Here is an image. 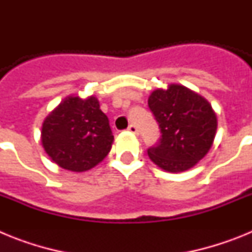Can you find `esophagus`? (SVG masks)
Wrapping results in <instances>:
<instances>
[{
	"mask_svg": "<svg viewBox=\"0 0 252 252\" xmlns=\"http://www.w3.org/2000/svg\"><path fill=\"white\" fill-rule=\"evenodd\" d=\"M127 130H128V131H130V132L135 133V135H137V133H139V130H137V127H136V125H135V124H131V125H128V127H127Z\"/></svg>",
	"mask_w": 252,
	"mask_h": 252,
	"instance_id": "esophagus-1",
	"label": "esophagus"
}]
</instances>
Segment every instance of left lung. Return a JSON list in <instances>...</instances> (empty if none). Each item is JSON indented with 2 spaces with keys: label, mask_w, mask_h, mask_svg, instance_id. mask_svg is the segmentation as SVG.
Listing matches in <instances>:
<instances>
[{
  "label": "left lung",
  "mask_w": 252,
  "mask_h": 252,
  "mask_svg": "<svg viewBox=\"0 0 252 252\" xmlns=\"http://www.w3.org/2000/svg\"><path fill=\"white\" fill-rule=\"evenodd\" d=\"M148 104L159 125L161 137L148 155L158 166L170 173L188 170L206 157L217 130L212 106L187 87L170 84L154 91Z\"/></svg>",
  "instance_id": "obj_1"
}]
</instances>
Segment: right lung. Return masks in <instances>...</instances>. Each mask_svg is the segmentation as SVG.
I'll list each match as a JSON object with an SVG mask.
<instances>
[{"instance_id":"add662e5","label":"right lung","mask_w":252,"mask_h":252,"mask_svg":"<svg viewBox=\"0 0 252 252\" xmlns=\"http://www.w3.org/2000/svg\"><path fill=\"white\" fill-rule=\"evenodd\" d=\"M41 142L50 159L72 171L92 169L108 155L113 135L94 95H69L43 122Z\"/></svg>"}]
</instances>
